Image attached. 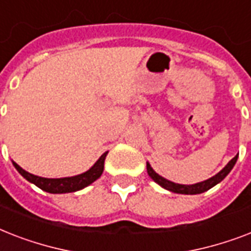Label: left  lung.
<instances>
[{"label": "left lung", "mask_w": 251, "mask_h": 251, "mask_svg": "<svg viewBox=\"0 0 251 251\" xmlns=\"http://www.w3.org/2000/svg\"><path fill=\"white\" fill-rule=\"evenodd\" d=\"M237 157L238 155H236L226 167L223 168L222 171L219 172L218 175H215L214 177H211V178L206 179V181H203V182L194 183V185H179V183H175L172 182V181H168L164 177H161V176L157 175L156 172L153 171L149 163H147V173H149L150 177H151L155 182L159 183L160 186H163L164 189H167V190L169 191L178 193V194H201V193H204V191L210 190L211 187H214L215 185H218L219 182H222L223 179L228 176V173L232 171V168L234 167L236 161H237Z\"/></svg>", "instance_id": "1"}]
</instances>
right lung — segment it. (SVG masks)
I'll use <instances>...</instances> for the list:
<instances>
[{
    "mask_svg": "<svg viewBox=\"0 0 251 251\" xmlns=\"http://www.w3.org/2000/svg\"><path fill=\"white\" fill-rule=\"evenodd\" d=\"M108 152H104L100 156L94 167L88 169L87 172L82 173V175L74 176V177H65V178H44V177H39V176L31 175L28 172H25V169H22L19 165L13 161L14 167L17 168V171L25 177L27 181L35 183L37 187H40L41 190L47 191V193H52V194H62V193H73V191H78L83 187L88 186L90 183L101 176L102 171H104V160Z\"/></svg>",
    "mask_w": 251,
    "mask_h": 251,
    "instance_id": "right-lung-1",
    "label": "right lung"
}]
</instances>
